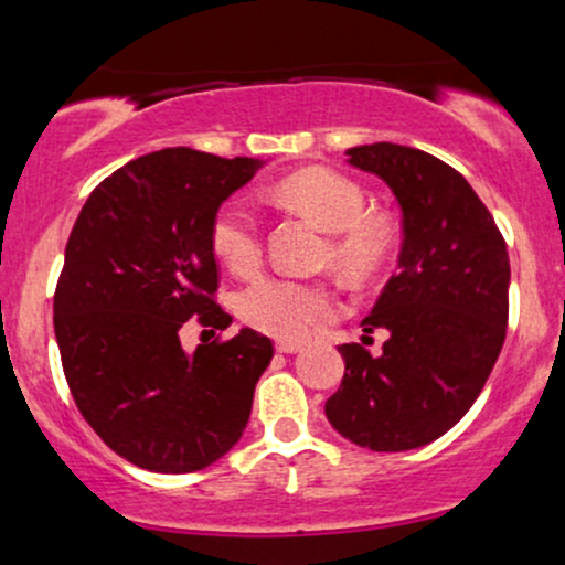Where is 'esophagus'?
Returning <instances> with one entry per match:
<instances>
[{
  "label": "esophagus",
  "instance_id": "esophagus-1",
  "mask_svg": "<svg viewBox=\"0 0 565 565\" xmlns=\"http://www.w3.org/2000/svg\"><path fill=\"white\" fill-rule=\"evenodd\" d=\"M302 345L297 340H278L276 342V350L278 353H297V350H300Z\"/></svg>",
  "mask_w": 565,
  "mask_h": 565
}]
</instances>
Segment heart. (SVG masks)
Segmentation results:
<instances>
[{
	"label": "heart",
	"mask_w": 565,
	"mask_h": 565,
	"mask_svg": "<svg viewBox=\"0 0 565 565\" xmlns=\"http://www.w3.org/2000/svg\"><path fill=\"white\" fill-rule=\"evenodd\" d=\"M276 199L313 217L329 242L323 257L353 281L377 276L398 246V228L385 212H366V191L334 170H302L274 188ZM210 246L217 260L238 276H249L263 260L260 220L238 199L217 206L210 223ZM238 313L249 327L284 340H297L313 323L334 316L337 297L323 281L260 276L238 291Z\"/></svg>",
	"instance_id": "heart-1"
}]
</instances>
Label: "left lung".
<instances>
[{
  "instance_id": "1",
  "label": "left lung",
  "mask_w": 565,
  "mask_h": 565,
  "mask_svg": "<svg viewBox=\"0 0 565 565\" xmlns=\"http://www.w3.org/2000/svg\"><path fill=\"white\" fill-rule=\"evenodd\" d=\"M348 157L395 193L404 244L398 274L361 321L366 334L391 337L380 355L359 342L340 345L345 374L327 419L364 449L408 451L451 430L497 364L508 334V244L446 161L395 142L355 146Z\"/></svg>"
}]
</instances>
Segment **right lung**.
Instances as JSON below:
<instances>
[{"mask_svg":"<svg viewBox=\"0 0 565 565\" xmlns=\"http://www.w3.org/2000/svg\"><path fill=\"white\" fill-rule=\"evenodd\" d=\"M257 170L193 148L146 153L89 193L68 236L53 302L63 374L103 444L142 470L206 468L249 423L274 342L242 329L188 355L180 327L228 329L210 223Z\"/></svg>","mask_w":565,"mask_h":565,"instance_id":"add662e5","label":"right lung"}]
</instances>
